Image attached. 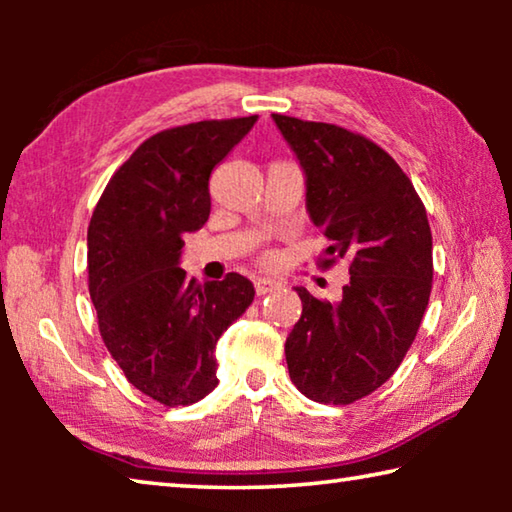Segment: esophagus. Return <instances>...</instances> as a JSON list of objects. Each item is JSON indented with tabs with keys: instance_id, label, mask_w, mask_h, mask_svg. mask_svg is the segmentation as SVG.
Masks as SVG:
<instances>
[{
	"instance_id": "obj_1",
	"label": "esophagus",
	"mask_w": 512,
	"mask_h": 512,
	"mask_svg": "<svg viewBox=\"0 0 512 512\" xmlns=\"http://www.w3.org/2000/svg\"><path fill=\"white\" fill-rule=\"evenodd\" d=\"M280 287H282V284L277 282V280H271V277H257V280H255L257 296H266V293L277 291Z\"/></svg>"
}]
</instances>
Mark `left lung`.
I'll return each instance as SVG.
<instances>
[{
    "mask_svg": "<svg viewBox=\"0 0 512 512\" xmlns=\"http://www.w3.org/2000/svg\"><path fill=\"white\" fill-rule=\"evenodd\" d=\"M307 176L311 221L332 241L318 266L350 262L339 305L296 287L302 314L284 354L298 391L352 404L393 377L429 305L433 257L427 210L409 176L366 135L273 115Z\"/></svg>",
    "mask_w": 512,
    "mask_h": 512,
    "instance_id": "left-lung-1",
    "label": "left lung"
}]
</instances>
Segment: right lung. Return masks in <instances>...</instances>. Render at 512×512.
I'll list each match as a JSON object with an SVG mask.
<instances>
[{"instance_id": "add662e5", "label": "right lung", "mask_w": 512, "mask_h": 512, "mask_svg": "<svg viewBox=\"0 0 512 512\" xmlns=\"http://www.w3.org/2000/svg\"><path fill=\"white\" fill-rule=\"evenodd\" d=\"M257 115L207 119L151 135L112 173L88 228V287L99 332L126 379L164 406L212 393L216 341L255 298L253 282L187 280L185 232L210 216L212 169Z\"/></svg>"}]
</instances>
